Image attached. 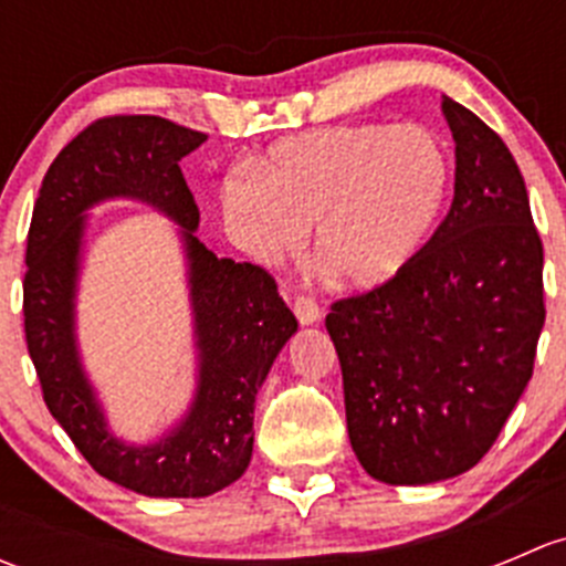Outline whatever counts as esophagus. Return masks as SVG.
Masks as SVG:
<instances>
[{"label": "esophagus", "mask_w": 566, "mask_h": 566, "mask_svg": "<svg viewBox=\"0 0 566 566\" xmlns=\"http://www.w3.org/2000/svg\"><path fill=\"white\" fill-rule=\"evenodd\" d=\"M293 315L301 325H315L319 319V306L312 298H306V295H298L293 301Z\"/></svg>", "instance_id": "34e87169"}]
</instances>
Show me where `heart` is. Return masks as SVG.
<instances>
[{"label": "heart", "mask_w": 566, "mask_h": 566, "mask_svg": "<svg viewBox=\"0 0 566 566\" xmlns=\"http://www.w3.org/2000/svg\"><path fill=\"white\" fill-rule=\"evenodd\" d=\"M452 156L419 123H345L284 136L256 169L221 182V216L235 247L276 262L304 238L334 284L378 290L402 276L436 235Z\"/></svg>", "instance_id": "b5f03b06"}]
</instances>
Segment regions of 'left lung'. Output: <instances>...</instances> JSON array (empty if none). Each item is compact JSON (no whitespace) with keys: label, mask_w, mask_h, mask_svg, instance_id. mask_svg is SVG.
I'll return each instance as SVG.
<instances>
[{"label":"left lung","mask_w":566,"mask_h":566,"mask_svg":"<svg viewBox=\"0 0 566 566\" xmlns=\"http://www.w3.org/2000/svg\"><path fill=\"white\" fill-rule=\"evenodd\" d=\"M454 199L413 265L325 317L347 436L386 484L443 482L488 454L526 391L545 325L542 241L493 128L449 95Z\"/></svg>","instance_id":"8db88e82"}]
</instances>
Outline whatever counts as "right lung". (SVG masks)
I'll return each mask as SVG.
<instances>
[{
  "mask_svg": "<svg viewBox=\"0 0 566 566\" xmlns=\"http://www.w3.org/2000/svg\"><path fill=\"white\" fill-rule=\"evenodd\" d=\"M208 136L164 117H106L84 128L49 167L27 238L24 331L51 416L108 482L150 499H205L238 482L254 447V402L298 331L262 268L219 256L193 232L199 208L180 161ZM142 201L178 224L195 342L189 408L145 444L111 430L77 347V282L88 213Z\"/></svg>",
  "mask_w": 566,
  "mask_h": 566,
  "instance_id": "obj_1",
  "label": "right lung"
}]
</instances>
